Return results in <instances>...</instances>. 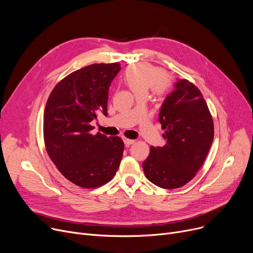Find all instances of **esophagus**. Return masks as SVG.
I'll return each mask as SVG.
<instances>
[{"label": "esophagus", "instance_id": "esophagus-1", "mask_svg": "<svg viewBox=\"0 0 253 253\" xmlns=\"http://www.w3.org/2000/svg\"><path fill=\"white\" fill-rule=\"evenodd\" d=\"M123 140H124L125 145H127V147H129L130 144H133V143L135 142V140H133V139H128V138H124Z\"/></svg>", "mask_w": 253, "mask_h": 253}]
</instances>
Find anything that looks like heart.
Here are the masks:
<instances>
[{
	"mask_svg": "<svg viewBox=\"0 0 253 253\" xmlns=\"http://www.w3.org/2000/svg\"><path fill=\"white\" fill-rule=\"evenodd\" d=\"M162 70L147 63L131 65L124 73V81L127 86L134 92L135 95L144 93L152 88L155 95L163 96L169 88V83L164 78Z\"/></svg>",
	"mask_w": 253,
	"mask_h": 253,
	"instance_id": "b5f03b06",
	"label": "heart"
}]
</instances>
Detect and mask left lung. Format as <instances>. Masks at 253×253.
<instances>
[{
    "label": "left lung",
    "instance_id": "1",
    "mask_svg": "<svg viewBox=\"0 0 253 253\" xmlns=\"http://www.w3.org/2000/svg\"><path fill=\"white\" fill-rule=\"evenodd\" d=\"M159 122L166 143L151 147L142 163L144 175L162 189H177L192 180L203 165L213 141V120L200 90L178 79L161 106Z\"/></svg>",
    "mask_w": 253,
    "mask_h": 253
}]
</instances>
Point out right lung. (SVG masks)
Segmentation results:
<instances>
[{"label":"right lung","instance_id":"add662e5","mask_svg":"<svg viewBox=\"0 0 253 253\" xmlns=\"http://www.w3.org/2000/svg\"><path fill=\"white\" fill-rule=\"evenodd\" d=\"M121 70L119 62L94 63L64 79L50 93L44 112L46 151L60 173L73 183L94 189L113 179L124 142L90 125L98 114L108 116L109 88Z\"/></svg>","mask_w":253,"mask_h":253}]
</instances>
